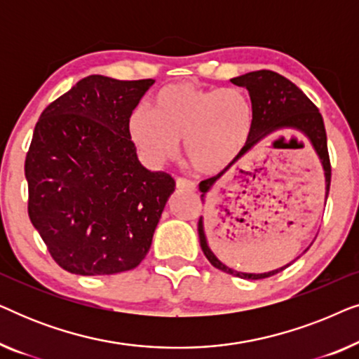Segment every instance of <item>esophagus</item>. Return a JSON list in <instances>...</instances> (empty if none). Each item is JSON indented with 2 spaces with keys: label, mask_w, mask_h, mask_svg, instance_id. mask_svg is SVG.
Wrapping results in <instances>:
<instances>
[{
  "label": "esophagus",
  "mask_w": 359,
  "mask_h": 359,
  "mask_svg": "<svg viewBox=\"0 0 359 359\" xmlns=\"http://www.w3.org/2000/svg\"><path fill=\"white\" fill-rule=\"evenodd\" d=\"M176 189L178 191H194L196 184L193 181L186 180V178H178L176 180Z\"/></svg>",
  "instance_id": "1"
}]
</instances>
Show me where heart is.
<instances>
[{
    "instance_id": "b5f03b06",
    "label": "heart",
    "mask_w": 359,
    "mask_h": 359,
    "mask_svg": "<svg viewBox=\"0 0 359 359\" xmlns=\"http://www.w3.org/2000/svg\"><path fill=\"white\" fill-rule=\"evenodd\" d=\"M253 124L252 104L235 88H199L188 83L168 85L154 97V111L137 106L127 132L150 165L184 155L199 173H219L232 165L247 144Z\"/></svg>"
}]
</instances>
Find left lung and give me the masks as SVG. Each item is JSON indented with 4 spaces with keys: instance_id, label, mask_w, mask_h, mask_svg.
I'll return each mask as SVG.
<instances>
[{
    "instance_id": "left-lung-1",
    "label": "left lung",
    "mask_w": 359,
    "mask_h": 359,
    "mask_svg": "<svg viewBox=\"0 0 359 359\" xmlns=\"http://www.w3.org/2000/svg\"><path fill=\"white\" fill-rule=\"evenodd\" d=\"M233 85L243 86L248 90L250 100H252V111H253V124L252 132L247 144L240 151V155L232 161V165H229L227 168L220 171L219 175L212 176V178L204 180L199 183L201 199H205V196L210 191V188L237 163L240 156L247 154L250 149H253L259 140L264 137L273 134L278 130H294L299 134L306 135L313 147V150L317 151L318 160L322 163L323 178H325V201L328 198V191H330V180H332V166H330V156H328L327 149V132L325 126H323L322 114L318 112L317 106L294 85L292 81H289L287 78L279 75L276 72L271 70H258V72H250L245 73L242 76L232 78L230 80ZM198 233H199V242L201 248L205 255V258L209 259V263L214 268L220 269V271L233 274V276L243 278V279H263L274 276V274L283 271L284 268H287L289 264L283 268L273 269L268 273H240L235 269L225 266L215 255L210 252L208 238L204 233V222L203 217L199 219L198 224Z\"/></svg>"
}]
</instances>
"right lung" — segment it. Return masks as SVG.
Masks as SVG:
<instances>
[{
    "label": "right lung",
    "instance_id": "right-lung-1",
    "mask_svg": "<svg viewBox=\"0 0 359 359\" xmlns=\"http://www.w3.org/2000/svg\"><path fill=\"white\" fill-rule=\"evenodd\" d=\"M155 80L83 78L50 102L26 165L29 219L65 271H129L149 253L175 180L137 158L127 121Z\"/></svg>",
    "mask_w": 359,
    "mask_h": 359
}]
</instances>
